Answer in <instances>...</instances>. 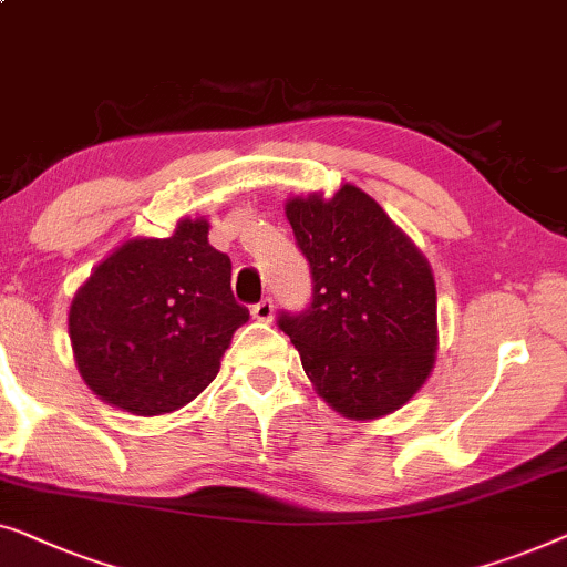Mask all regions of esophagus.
<instances>
[{
    "label": "esophagus",
    "instance_id": "34e87169",
    "mask_svg": "<svg viewBox=\"0 0 567 567\" xmlns=\"http://www.w3.org/2000/svg\"><path fill=\"white\" fill-rule=\"evenodd\" d=\"M251 316L257 318V321H261V323H269V321H272V316H275V302L269 300V298L254 302Z\"/></svg>",
    "mask_w": 567,
    "mask_h": 567
}]
</instances>
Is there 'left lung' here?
<instances>
[{
    "mask_svg": "<svg viewBox=\"0 0 567 567\" xmlns=\"http://www.w3.org/2000/svg\"><path fill=\"white\" fill-rule=\"evenodd\" d=\"M310 267L313 295L277 326L318 393L349 419H378L424 385L436 352V287L429 261L354 185L331 200L285 207Z\"/></svg>",
    "mask_w": 567,
    "mask_h": 567,
    "instance_id": "obj_1",
    "label": "left lung"
}]
</instances>
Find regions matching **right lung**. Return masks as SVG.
Returning <instances> with one entry per match:
<instances>
[{
  "label": "right lung",
  "instance_id": "obj_1",
  "mask_svg": "<svg viewBox=\"0 0 567 567\" xmlns=\"http://www.w3.org/2000/svg\"><path fill=\"white\" fill-rule=\"evenodd\" d=\"M246 321L230 259L207 244V220L185 218L169 238H135L110 254L71 302L69 333L94 395L158 416L210 385Z\"/></svg>",
  "mask_w": 567,
  "mask_h": 567
}]
</instances>
